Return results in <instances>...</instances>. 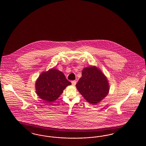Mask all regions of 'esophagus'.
Returning a JSON list of instances; mask_svg holds the SVG:
<instances>
[{"label": "esophagus", "mask_w": 146, "mask_h": 146, "mask_svg": "<svg viewBox=\"0 0 146 146\" xmlns=\"http://www.w3.org/2000/svg\"><path fill=\"white\" fill-rule=\"evenodd\" d=\"M72 84L73 86H75L76 84H77V81L76 80L72 81Z\"/></svg>", "instance_id": "esophagus-1"}]
</instances>
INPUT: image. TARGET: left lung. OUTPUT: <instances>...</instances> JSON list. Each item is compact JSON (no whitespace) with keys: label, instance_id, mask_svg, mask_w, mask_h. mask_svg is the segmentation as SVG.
Returning a JSON list of instances; mask_svg holds the SVG:
<instances>
[{"label":"left lung","instance_id":"left-lung-1","mask_svg":"<svg viewBox=\"0 0 146 146\" xmlns=\"http://www.w3.org/2000/svg\"><path fill=\"white\" fill-rule=\"evenodd\" d=\"M76 88L84 99L92 104L101 102L110 90L108 78L95 66L83 69L82 77L76 84Z\"/></svg>","mask_w":146,"mask_h":146}]
</instances>
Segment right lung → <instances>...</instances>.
I'll return each instance as SVG.
<instances>
[{"label": "right lung", "mask_w": 146, "mask_h": 146, "mask_svg": "<svg viewBox=\"0 0 146 146\" xmlns=\"http://www.w3.org/2000/svg\"><path fill=\"white\" fill-rule=\"evenodd\" d=\"M72 84L62 72L55 68L41 73L35 82L36 93L46 103L55 101Z\"/></svg>", "instance_id": "add662e5"}]
</instances>
